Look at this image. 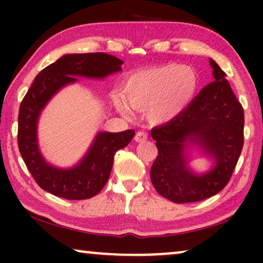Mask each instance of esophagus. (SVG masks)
<instances>
[{"instance_id":"1","label":"esophagus","mask_w":263,"mask_h":263,"mask_svg":"<svg viewBox=\"0 0 263 263\" xmlns=\"http://www.w3.org/2000/svg\"><path fill=\"white\" fill-rule=\"evenodd\" d=\"M148 139V135H147V133L146 132H138L136 133V135H135V141L136 142H142V141H145V140H147Z\"/></svg>"}]
</instances>
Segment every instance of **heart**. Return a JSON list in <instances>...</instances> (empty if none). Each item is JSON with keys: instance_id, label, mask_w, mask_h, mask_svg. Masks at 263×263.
<instances>
[{"instance_id": "obj_1", "label": "heart", "mask_w": 263, "mask_h": 263, "mask_svg": "<svg viewBox=\"0 0 263 263\" xmlns=\"http://www.w3.org/2000/svg\"><path fill=\"white\" fill-rule=\"evenodd\" d=\"M199 79L192 68L177 64L148 68L135 71L123 82L122 96L129 106L147 110V116L154 123L171 120L182 112L194 98ZM122 114L127 107L117 103Z\"/></svg>"}]
</instances>
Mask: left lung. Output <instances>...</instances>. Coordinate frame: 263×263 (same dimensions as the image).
<instances>
[{
  "label": "left lung",
  "mask_w": 263,
  "mask_h": 263,
  "mask_svg": "<svg viewBox=\"0 0 263 263\" xmlns=\"http://www.w3.org/2000/svg\"><path fill=\"white\" fill-rule=\"evenodd\" d=\"M214 81L201 89L182 112L153 128L151 135L158 156L151 167V181L158 193L172 202H197L221 192L235 171L244 143V110L226 74L210 60ZM197 144L215 159L203 175L187 168L184 151Z\"/></svg>",
  "instance_id": "left-lung-1"
}]
</instances>
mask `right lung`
I'll list each match as a JSON object with an SVG mask.
<instances>
[{"label":"right lung","mask_w":263,"mask_h":263,"mask_svg":"<svg viewBox=\"0 0 263 263\" xmlns=\"http://www.w3.org/2000/svg\"><path fill=\"white\" fill-rule=\"evenodd\" d=\"M122 63L123 61L104 52L70 53L44 68L32 82L20 105L17 146L32 177L45 192L67 200H85L97 195L109 179L115 153L134 138L133 129L98 133L86 156L71 168L48 164L38 147V118L52 96L66 85L78 81L75 77L103 79L122 70Z\"/></svg>","instance_id":"right-lung-1"}]
</instances>
